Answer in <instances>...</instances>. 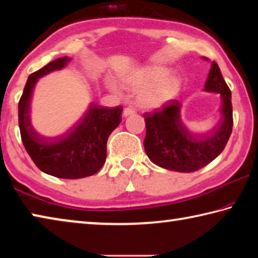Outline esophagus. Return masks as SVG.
<instances>
[{
	"instance_id": "1",
	"label": "esophagus",
	"mask_w": 258,
	"mask_h": 258,
	"mask_svg": "<svg viewBox=\"0 0 258 258\" xmlns=\"http://www.w3.org/2000/svg\"><path fill=\"white\" fill-rule=\"evenodd\" d=\"M134 113H135V109H133L132 107H127V108L124 109L123 116H124V117H128V116H131V115H134Z\"/></svg>"
}]
</instances>
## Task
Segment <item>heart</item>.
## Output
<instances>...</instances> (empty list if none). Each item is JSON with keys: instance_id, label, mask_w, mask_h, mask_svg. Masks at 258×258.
I'll return each mask as SVG.
<instances>
[{"instance_id": "heart-1", "label": "heart", "mask_w": 258, "mask_h": 258, "mask_svg": "<svg viewBox=\"0 0 258 258\" xmlns=\"http://www.w3.org/2000/svg\"><path fill=\"white\" fill-rule=\"evenodd\" d=\"M123 84L135 91V102L145 109H159L176 97L181 87V78L175 73L167 72L161 64L130 69L120 76ZM108 89L115 93L120 87L112 80L107 81Z\"/></svg>"}]
</instances>
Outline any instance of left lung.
Masks as SVG:
<instances>
[{"label": "left lung", "mask_w": 258, "mask_h": 258, "mask_svg": "<svg viewBox=\"0 0 258 258\" xmlns=\"http://www.w3.org/2000/svg\"><path fill=\"white\" fill-rule=\"evenodd\" d=\"M204 91L220 93L222 100L221 124L207 135L190 132L182 120V104L177 100L161 110L145 113L147 134L143 145L152 163L169 171L191 173L212 163L223 151L232 132V103L231 91L216 62H212Z\"/></svg>", "instance_id": "obj_1"}]
</instances>
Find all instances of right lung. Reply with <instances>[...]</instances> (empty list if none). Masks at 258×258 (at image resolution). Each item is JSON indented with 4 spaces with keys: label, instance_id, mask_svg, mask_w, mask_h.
<instances>
[{
    "label": "right lung",
    "instance_id": "obj_1",
    "mask_svg": "<svg viewBox=\"0 0 258 258\" xmlns=\"http://www.w3.org/2000/svg\"><path fill=\"white\" fill-rule=\"evenodd\" d=\"M72 58L61 56L33 73L26 83L18 106L21 140L35 165L42 172L59 178H83L94 175L107 157L109 135L119 125L123 108H107L90 103L73 127L54 138L43 137L30 123V101L38 78L60 71Z\"/></svg>",
    "mask_w": 258,
    "mask_h": 258
}]
</instances>
